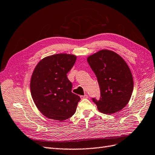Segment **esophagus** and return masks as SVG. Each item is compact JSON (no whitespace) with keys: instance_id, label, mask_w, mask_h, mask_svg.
<instances>
[{"instance_id":"obj_1","label":"esophagus","mask_w":155,"mask_h":155,"mask_svg":"<svg viewBox=\"0 0 155 155\" xmlns=\"http://www.w3.org/2000/svg\"><path fill=\"white\" fill-rule=\"evenodd\" d=\"M88 97V96L87 95H81L80 96V98L81 99H87V98Z\"/></svg>"}]
</instances>
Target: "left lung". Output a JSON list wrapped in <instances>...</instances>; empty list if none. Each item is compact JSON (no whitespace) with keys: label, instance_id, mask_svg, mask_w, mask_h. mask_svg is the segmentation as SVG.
Returning <instances> with one entry per match:
<instances>
[{"label":"left lung","instance_id":"obj_1","mask_svg":"<svg viewBox=\"0 0 155 155\" xmlns=\"http://www.w3.org/2000/svg\"><path fill=\"white\" fill-rule=\"evenodd\" d=\"M87 60L101 90L100 99H93L98 110L108 114L121 110L129 103L134 90L133 76L125 60L107 49L89 56Z\"/></svg>","mask_w":155,"mask_h":155}]
</instances>
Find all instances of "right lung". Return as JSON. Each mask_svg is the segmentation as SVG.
I'll return each instance as SVG.
<instances>
[{"label":"right lung","mask_w":155,"mask_h":155,"mask_svg":"<svg viewBox=\"0 0 155 155\" xmlns=\"http://www.w3.org/2000/svg\"><path fill=\"white\" fill-rule=\"evenodd\" d=\"M76 56L56 54L41 60L34 69L30 89L34 103L47 118L63 121L75 112L80 97L71 92L67 78Z\"/></svg>","instance_id":"add662e5"}]
</instances>
